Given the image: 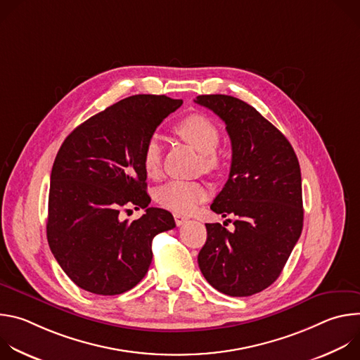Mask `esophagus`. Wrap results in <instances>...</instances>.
<instances>
[{
    "mask_svg": "<svg viewBox=\"0 0 360 360\" xmlns=\"http://www.w3.org/2000/svg\"><path fill=\"white\" fill-rule=\"evenodd\" d=\"M174 218H175V224H176L178 226L184 225V224L188 221V218H186V217H184V215H181V214H175V215H174Z\"/></svg>",
    "mask_w": 360,
    "mask_h": 360,
    "instance_id": "esophagus-1",
    "label": "esophagus"
}]
</instances>
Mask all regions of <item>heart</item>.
I'll return each mask as SVG.
<instances>
[{
	"instance_id": "b5f03b06",
	"label": "heart",
	"mask_w": 360,
	"mask_h": 360,
	"mask_svg": "<svg viewBox=\"0 0 360 360\" xmlns=\"http://www.w3.org/2000/svg\"><path fill=\"white\" fill-rule=\"evenodd\" d=\"M175 129L186 142L202 153L205 169L211 171L218 167L219 161L215 150L219 145L221 135L212 120L200 114H192L181 120ZM161 157L162 148L160 136L150 135L142 152V165L148 175H155L160 171ZM205 198H207V188L200 182L184 179L169 181L160 186L155 193V199L162 208L178 214L193 211Z\"/></svg>"
}]
</instances>
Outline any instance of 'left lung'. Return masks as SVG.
Segmentation results:
<instances>
[{
  "label": "left lung",
  "instance_id": "1",
  "mask_svg": "<svg viewBox=\"0 0 360 360\" xmlns=\"http://www.w3.org/2000/svg\"><path fill=\"white\" fill-rule=\"evenodd\" d=\"M195 102L226 125L231 171L211 210L222 217L235 215L232 231L207 224L199 269L217 290L250 296L279 278L300 236L299 161L285 135L246 102L221 94L199 95Z\"/></svg>",
  "mask_w": 360,
  "mask_h": 360
}]
</instances>
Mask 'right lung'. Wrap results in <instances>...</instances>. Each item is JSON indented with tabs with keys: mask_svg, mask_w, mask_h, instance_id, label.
Returning a JSON list of instances; mask_svg holds the SVG:
<instances>
[{
	"mask_svg": "<svg viewBox=\"0 0 360 360\" xmlns=\"http://www.w3.org/2000/svg\"><path fill=\"white\" fill-rule=\"evenodd\" d=\"M182 99L132 95L108 107L63 142L51 171L46 238L57 262L81 289L120 295L138 285L152 261V239L175 228L171 212L149 208L142 152ZM132 204L146 214L119 215Z\"/></svg>",
	"mask_w": 360,
	"mask_h": 360,
	"instance_id": "1",
	"label": "right lung"
}]
</instances>
